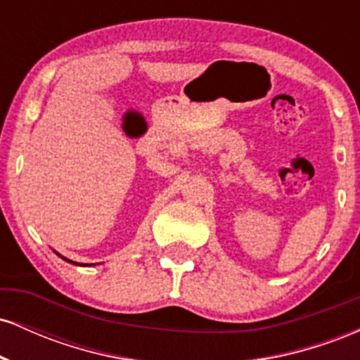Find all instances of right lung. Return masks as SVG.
<instances>
[{"label":"right lung","mask_w":360,"mask_h":360,"mask_svg":"<svg viewBox=\"0 0 360 360\" xmlns=\"http://www.w3.org/2000/svg\"><path fill=\"white\" fill-rule=\"evenodd\" d=\"M65 259V257H64ZM65 260H69V259H65ZM69 262H71V260H69ZM72 264H76V262H72ZM79 266H86V264H79Z\"/></svg>","instance_id":"right-lung-1"}]
</instances>
